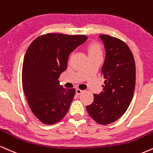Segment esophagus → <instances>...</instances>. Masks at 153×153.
<instances>
[{
  "label": "esophagus",
  "mask_w": 153,
  "mask_h": 153,
  "mask_svg": "<svg viewBox=\"0 0 153 153\" xmlns=\"http://www.w3.org/2000/svg\"><path fill=\"white\" fill-rule=\"evenodd\" d=\"M82 92H83V91H82V90L79 89V88H77V89L75 90V94L78 95H80L82 93Z\"/></svg>",
  "instance_id": "esophagus-1"
}]
</instances>
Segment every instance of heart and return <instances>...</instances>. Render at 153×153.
Returning a JSON list of instances; mask_svg holds the SVG:
<instances>
[{"label": "heart", "mask_w": 153, "mask_h": 153, "mask_svg": "<svg viewBox=\"0 0 153 153\" xmlns=\"http://www.w3.org/2000/svg\"><path fill=\"white\" fill-rule=\"evenodd\" d=\"M88 51H89V55L95 54V53H101L100 45L97 43L91 44L88 48Z\"/></svg>", "instance_id": "obj_1"}]
</instances>
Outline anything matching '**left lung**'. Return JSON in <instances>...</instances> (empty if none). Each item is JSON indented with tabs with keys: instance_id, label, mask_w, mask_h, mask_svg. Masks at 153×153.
<instances>
[{
	"instance_id": "1",
	"label": "left lung",
	"mask_w": 153,
	"mask_h": 153,
	"mask_svg": "<svg viewBox=\"0 0 153 153\" xmlns=\"http://www.w3.org/2000/svg\"><path fill=\"white\" fill-rule=\"evenodd\" d=\"M105 50L102 67L105 78L103 91L94 94V101L86 106L95 122L108 125L116 121L126 112L131 102L135 86V64L129 47L114 37L100 35Z\"/></svg>"
}]
</instances>
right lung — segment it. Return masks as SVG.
<instances>
[{"label": "right lung", "instance_id": "right-lung-1", "mask_svg": "<svg viewBox=\"0 0 153 153\" xmlns=\"http://www.w3.org/2000/svg\"><path fill=\"white\" fill-rule=\"evenodd\" d=\"M88 37L51 33L34 40L24 57L22 82L30 110L47 125L65 117L74 97V88L66 89L58 78L67 68L70 54Z\"/></svg>", "mask_w": 153, "mask_h": 153}]
</instances>
